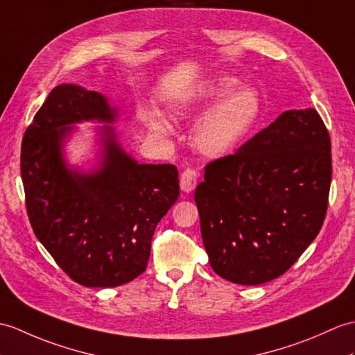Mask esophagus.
<instances>
[{"label":"esophagus","mask_w":355,"mask_h":355,"mask_svg":"<svg viewBox=\"0 0 355 355\" xmlns=\"http://www.w3.org/2000/svg\"><path fill=\"white\" fill-rule=\"evenodd\" d=\"M198 183V172L192 168H186L183 172H181L180 177V186L181 191L184 192H192L195 186Z\"/></svg>","instance_id":"1"}]
</instances>
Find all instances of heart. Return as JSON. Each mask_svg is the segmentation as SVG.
Returning a JSON list of instances; mask_svg holds the SVG:
<instances>
[{
	"instance_id": "obj_1",
	"label": "heart",
	"mask_w": 355,
	"mask_h": 355,
	"mask_svg": "<svg viewBox=\"0 0 355 355\" xmlns=\"http://www.w3.org/2000/svg\"><path fill=\"white\" fill-rule=\"evenodd\" d=\"M233 77H222L200 90L189 110L204 113L215 105L195 130L198 150L209 157H224L243 142L261 116V100L252 89H238ZM154 127L168 131L169 123L160 114L154 116Z\"/></svg>"
}]
</instances>
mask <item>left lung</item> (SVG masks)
Here are the masks:
<instances>
[{
	"label": "left lung",
	"instance_id": "1",
	"mask_svg": "<svg viewBox=\"0 0 355 355\" xmlns=\"http://www.w3.org/2000/svg\"><path fill=\"white\" fill-rule=\"evenodd\" d=\"M331 169V140L315 109L282 113L210 162L195 202L213 270L245 286L289 270L322 228Z\"/></svg>",
	"mask_w": 355,
	"mask_h": 355
}]
</instances>
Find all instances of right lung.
I'll list each match as a JSON object with an SVG mask.
<instances>
[{
    "label": "right lung",
    "mask_w": 355,
    "mask_h": 355,
    "mask_svg": "<svg viewBox=\"0 0 355 355\" xmlns=\"http://www.w3.org/2000/svg\"><path fill=\"white\" fill-rule=\"evenodd\" d=\"M105 98L60 85L22 137L21 177L33 232L54 261L85 287H116L146 269L155 227L180 195L174 164H139L107 127L105 160L94 175L69 171L62 139L69 123L113 121Z\"/></svg>",
    "instance_id": "add662e5"
}]
</instances>
